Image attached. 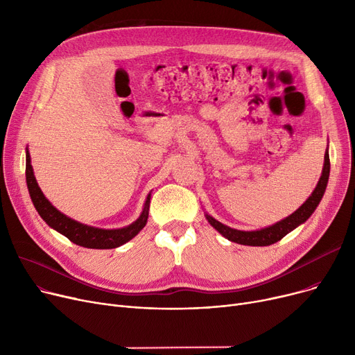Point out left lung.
I'll use <instances>...</instances> for the list:
<instances>
[{"mask_svg": "<svg viewBox=\"0 0 355 355\" xmlns=\"http://www.w3.org/2000/svg\"><path fill=\"white\" fill-rule=\"evenodd\" d=\"M328 177H329V155H328V149H327L322 175L318 181V185H316V189L311 194V197L293 214H291L289 217H286L282 221L276 223V225L269 226V227L262 229V230L241 232V230L230 229L225 225H221L220 221H217L216 218H213L209 214H206V217H207L210 225L220 234H223L226 239L234 241V243L245 245V246H269V245L276 243V241H279L281 239H284L289 232H292L295 227L302 225L304 221H306V218L311 217V214L313 213L316 206H318L324 193H325Z\"/></svg>", "mask_w": 355, "mask_h": 355, "instance_id": "1", "label": "left lung"}]
</instances>
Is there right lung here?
I'll list each match as a JSON object with an SVG mask.
<instances>
[{"mask_svg": "<svg viewBox=\"0 0 355 355\" xmlns=\"http://www.w3.org/2000/svg\"><path fill=\"white\" fill-rule=\"evenodd\" d=\"M26 180H27V187H28L31 201L34 204L35 210L39 211V214L42 216V218L47 223L50 227L58 230L59 233L66 236L70 241H73V243H76L82 248H87V249L119 248L132 237H135L146 225L148 210H149V198H151V194L146 197L144 211L135 223H132V225H129L128 227H123V229L103 230V229L90 227V226L82 225V223L74 221L51 206L50 201L44 197V194L42 193V190L39 187V184H37V181H35L28 151L26 155Z\"/></svg>", "mask_w": 355, "mask_h": 355, "instance_id": "right-lung-1", "label": "right lung"}]
</instances>
